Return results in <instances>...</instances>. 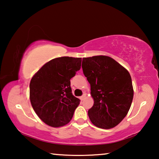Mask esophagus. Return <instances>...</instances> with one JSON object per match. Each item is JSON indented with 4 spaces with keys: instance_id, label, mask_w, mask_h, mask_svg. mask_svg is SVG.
Returning a JSON list of instances; mask_svg holds the SVG:
<instances>
[{
    "instance_id": "34e87169",
    "label": "esophagus",
    "mask_w": 159,
    "mask_h": 159,
    "mask_svg": "<svg viewBox=\"0 0 159 159\" xmlns=\"http://www.w3.org/2000/svg\"><path fill=\"white\" fill-rule=\"evenodd\" d=\"M86 98V95L85 94H83L81 96V100H82V101H83V100H84V98Z\"/></svg>"
}]
</instances>
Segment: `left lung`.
<instances>
[{
	"label": "left lung",
	"mask_w": 159,
	"mask_h": 159,
	"mask_svg": "<svg viewBox=\"0 0 159 159\" xmlns=\"http://www.w3.org/2000/svg\"><path fill=\"white\" fill-rule=\"evenodd\" d=\"M82 67L94 100L88 111L91 122L102 129L116 127L127 114L133 99L129 71L106 56L83 58Z\"/></svg>",
	"instance_id": "left-lung-1"
}]
</instances>
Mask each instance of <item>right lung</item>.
I'll use <instances>...</instances> for the list:
<instances>
[{"mask_svg":"<svg viewBox=\"0 0 159 159\" xmlns=\"http://www.w3.org/2000/svg\"><path fill=\"white\" fill-rule=\"evenodd\" d=\"M81 58H56L43 65L32 77L30 102L46 125L59 127L71 121L80 100L72 95L70 80L81 68Z\"/></svg>","mask_w":159,"mask_h":159,"instance_id":"right-lung-1","label":"right lung"}]
</instances>
